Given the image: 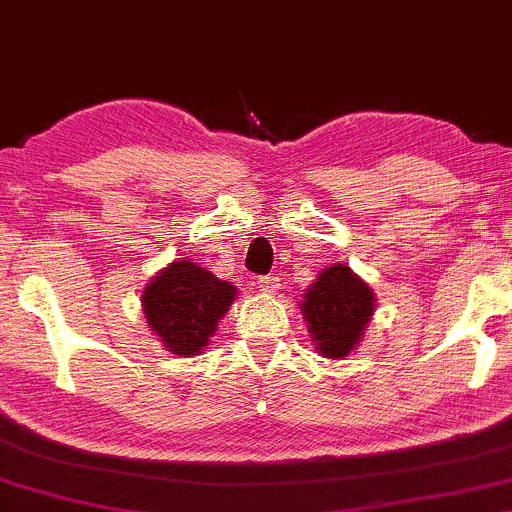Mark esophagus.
<instances>
[{"label": "esophagus", "instance_id": "34e87169", "mask_svg": "<svg viewBox=\"0 0 512 512\" xmlns=\"http://www.w3.org/2000/svg\"><path fill=\"white\" fill-rule=\"evenodd\" d=\"M279 276H274V274H267V276H260V279H257V288H260L262 293H276L279 291Z\"/></svg>", "mask_w": 512, "mask_h": 512}]
</instances>
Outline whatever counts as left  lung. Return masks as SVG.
I'll return each instance as SVG.
<instances>
[{
    "mask_svg": "<svg viewBox=\"0 0 512 512\" xmlns=\"http://www.w3.org/2000/svg\"><path fill=\"white\" fill-rule=\"evenodd\" d=\"M303 312L317 350L346 357L357 346L374 312V295L346 264H334L307 288Z\"/></svg>",
    "mask_w": 512,
    "mask_h": 512,
    "instance_id": "1",
    "label": "left lung"
}]
</instances>
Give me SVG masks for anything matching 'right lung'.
Wrapping results in <instances>:
<instances>
[{
    "mask_svg": "<svg viewBox=\"0 0 512 512\" xmlns=\"http://www.w3.org/2000/svg\"><path fill=\"white\" fill-rule=\"evenodd\" d=\"M236 298V288L195 262H171L143 293L145 317L176 355H197Z\"/></svg>",
    "mask_w": 512,
    "mask_h": 512,
    "instance_id": "obj_1",
    "label": "right lung"
}]
</instances>
